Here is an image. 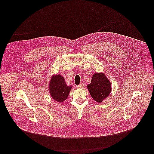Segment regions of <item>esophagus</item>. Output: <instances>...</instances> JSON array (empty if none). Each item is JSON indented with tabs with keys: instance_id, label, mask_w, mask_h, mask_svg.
Listing matches in <instances>:
<instances>
[{
	"instance_id": "34e87169",
	"label": "esophagus",
	"mask_w": 154,
	"mask_h": 154,
	"mask_svg": "<svg viewBox=\"0 0 154 154\" xmlns=\"http://www.w3.org/2000/svg\"><path fill=\"white\" fill-rule=\"evenodd\" d=\"M84 85L83 84H81L80 85H78V86H77V88H84Z\"/></svg>"
}]
</instances>
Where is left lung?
Wrapping results in <instances>:
<instances>
[{
	"label": "left lung",
	"mask_w": 154,
	"mask_h": 154,
	"mask_svg": "<svg viewBox=\"0 0 154 154\" xmlns=\"http://www.w3.org/2000/svg\"><path fill=\"white\" fill-rule=\"evenodd\" d=\"M87 88L92 98L98 103L110 95L111 90L110 81L103 73H94Z\"/></svg>",
	"instance_id": "1"
}]
</instances>
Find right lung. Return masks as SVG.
Here are the masks:
<instances>
[{"instance_id": "1", "label": "right lung", "mask_w": 154, "mask_h": 154, "mask_svg": "<svg viewBox=\"0 0 154 154\" xmlns=\"http://www.w3.org/2000/svg\"><path fill=\"white\" fill-rule=\"evenodd\" d=\"M72 87L66 85L64 78L60 75H53L49 84V91L51 97L55 101L62 103L67 98Z\"/></svg>"}]
</instances>
